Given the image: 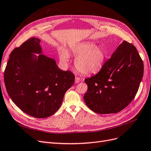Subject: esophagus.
Listing matches in <instances>:
<instances>
[{
    "mask_svg": "<svg viewBox=\"0 0 151 151\" xmlns=\"http://www.w3.org/2000/svg\"><path fill=\"white\" fill-rule=\"evenodd\" d=\"M80 78L79 77H78V76L75 77V83H78L80 81Z\"/></svg>",
    "mask_w": 151,
    "mask_h": 151,
    "instance_id": "1",
    "label": "esophagus"
}]
</instances>
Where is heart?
<instances>
[{
  "label": "heart",
  "instance_id": "obj_1",
  "mask_svg": "<svg viewBox=\"0 0 151 151\" xmlns=\"http://www.w3.org/2000/svg\"><path fill=\"white\" fill-rule=\"evenodd\" d=\"M75 57V66L77 70L85 75L96 73L104 66L106 58L105 51L103 48L96 46L91 42L79 44L71 48ZM60 60L63 63L69 61V55L65 50L60 53Z\"/></svg>",
  "mask_w": 151,
  "mask_h": 151
}]
</instances>
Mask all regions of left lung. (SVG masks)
Returning <instances> with one entry per match:
<instances>
[{
  "label": "left lung",
  "instance_id": "8db88e82",
  "mask_svg": "<svg viewBox=\"0 0 151 151\" xmlns=\"http://www.w3.org/2000/svg\"><path fill=\"white\" fill-rule=\"evenodd\" d=\"M143 75L144 63L137 49L124 41L98 73L85 80L86 105L100 114L119 112L134 99Z\"/></svg>",
  "mask_w": 151,
  "mask_h": 151
}]
</instances>
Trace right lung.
<instances>
[{
	"label": "right lung",
	"mask_w": 151,
	"mask_h": 151,
	"mask_svg": "<svg viewBox=\"0 0 151 151\" xmlns=\"http://www.w3.org/2000/svg\"><path fill=\"white\" fill-rule=\"evenodd\" d=\"M40 40L31 37L11 53L4 71V83L12 101L24 113L43 119L60 109L66 91L73 85L75 75L62 71L55 60L41 53Z\"/></svg>",
	"instance_id": "add662e5"
}]
</instances>
